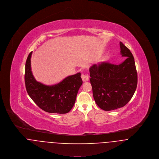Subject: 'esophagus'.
<instances>
[{
    "label": "esophagus",
    "instance_id": "esophagus-1",
    "mask_svg": "<svg viewBox=\"0 0 159 159\" xmlns=\"http://www.w3.org/2000/svg\"><path fill=\"white\" fill-rule=\"evenodd\" d=\"M81 77H82V80H83L84 82H87V81H88L89 79V75H87V74H82Z\"/></svg>",
    "mask_w": 159,
    "mask_h": 159
}]
</instances>
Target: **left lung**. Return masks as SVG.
Instances as JSON below:
<instances>
[{
	"instance_id": "obj_1",
	"label": "left lung",
	"mask_w": 159,
	"mask_h": 159,
	"mask_svg": "<svg viewBox=\"0 0 159 159\" xmlns=\"http://www.w3.org/2000/svg\"><path fill=\"white\" fill-rule=\"evenodd\" d=\"M120 54L127 57L119 65L102 62L89 69L93 95L96 104L106 111L120 108L131 99L136 89L138 75L134 57L120 42Z\"/></svg>"
}]
</instances>
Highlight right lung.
<instances>
[{"instance_id":"obj_1","label":"right lung","mask_w":159,"mask_h":159,"mask_svg":"<svg viewBox=\"0 0 159 159\" xmlns=\"http://www.w3.org/2000/svg\"><path fill=\"white\" fill-rule=\"evenodd\" d=\"M31 52L25 66V80L26 91L33 101L49 113L66 114L74 105L78 91L82 84L80 72L66 77L60 83L46 85L37 82L33 76Z\"/></svg>"}]
</instances>
